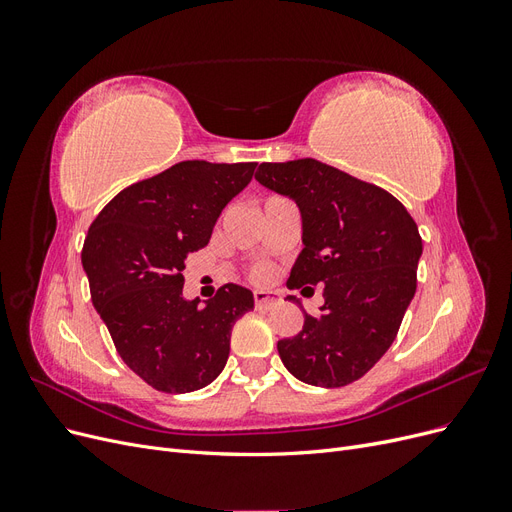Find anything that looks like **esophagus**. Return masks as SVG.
<instances>
[{
  "mask_svg": "<svg viewBox=\"0 0 512 512\" xmlns=\"http://www.w3.org/2000/svg\"><path fill=\"white\" fill-rule=\"evenodd\" d=\"M254 301H256L258 309H269L271 305H275L280 299H277V294L271 292V290H256L254 292Z\"/></svg>",
  "mask_w": 512,
  "mask_h": 512,
  "instance_id": "esophagus-1",
  "label": "esophagus"
}]
</instances>
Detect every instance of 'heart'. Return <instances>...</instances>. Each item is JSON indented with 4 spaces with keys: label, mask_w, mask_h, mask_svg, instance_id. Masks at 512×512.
Returning a JSON list of instances; mask_svg holds the SVG:
<instances>
[{
    "label": "heart",
    "mask_w": 512,
    "mask_h": 512,
    "mask_svg": "<svg viewBox=\"0 0 512 512\" xmlns=\"http://www.w3.org/2000/svg\"><path fill=\"white\" fill-rule=\"evenodd\" d=\"M273 277V267L271 265H258L252 269V280L254 282H269Z\"/></svg>",
    "instance_id": "obj_1"
}]
</instances>
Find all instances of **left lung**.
Masks as SVG:
<instances>
[{
	"label": "left lung",
	"mask_w": 512,
	"mask_h": 512,
	"mask_svg": "<svg viewBox=\"0 0 512 512\" xmlns=\"http://www.w3.org/2000/svg\"><path fill=\"white\" fill-rule=\"evenodd\" d=\"M256 181L301 211L305 247L286 286H324L320 314L305 312L303 331L277 342L282 363L324 389L363 378L395 342L416 292V222L393 194L312 158L262 162Z\"/></svg>",
	"instance_id": "1"
}]
</instances>
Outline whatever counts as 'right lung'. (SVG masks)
Instances as JSON below:
<instances>
[{"instance_id": "obj_1", "label": "right lung", "mask_w": 512, "mask_h": 512, "mask_svg": "<svg viewBox=\"0 0 512 512\" xmlns=\"http://www.w3.org/2000/svg\"><path fill=\"white\" fill-rule=\"evenodd\" d=\"M256 162L188 160L132 183L89 226L83 269L91 303L136 376L162 393H192L220 376L235 322L254 294L222 286L205 307L183 299L185 258L205 247Z\"/></svg>"}]
</instances>
